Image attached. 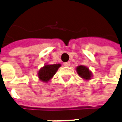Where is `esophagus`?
Here are the masks:
<instances>
[{
    "mask_svg": "<svg viewBox=\"0 0 122 122\" xmlns=\"http://www.w3.org/2000/svg\"><path fill=\"white\" fill-rule=\"evenodd\" d=\"M64 66H66V67H68V66H70V62H66V63H64Z\"/></svg>",
    "mask_w": 122,
    "mask_h": 122,
    "instance_id": "obj_1",
    "label": "esophagus"
}]
</instances>
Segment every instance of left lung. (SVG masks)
<instances>
[{
    "instance_id": "obj_1",
    "label": "left lung",
    "mask_w": 122,
    "mask_h": 122,
    "mask_svg": "<svg viewBox=\"0 0 122 122\" xmlns=\"http://www.w3.org/2000/svg\"><path fill=\"white\" fill-rule=\"evenodd\" d=\"M76 71L77 72L78 75L84 80L89 81L93 77L92 72L90 71L87 66L83 65H79L76 68Z\"/></svg>"
}]
</instances>
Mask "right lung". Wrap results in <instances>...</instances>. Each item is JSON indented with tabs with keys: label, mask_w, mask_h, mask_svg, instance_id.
Returning a JSON list of instances; mask_svg holds the SVG:
<instances>
[{
	"label": "right lung",
	"mask_w": 122,
	"mask_h": 122,
	"mask_svg": "<svg viewBox=\"0 0 122 122\" xmlns=\"http://www.w3.org/2000/svg\"><path fill=\"white\" fill-rule=\"evenodd\" d=\"M61 64H54V65H45L43 67L39 70L38 76L39 79L45 83H47L53 77L57 70L61 67Z\"/></svg>",
	"instance_id": "right-lung-1"
}]
</instances>
